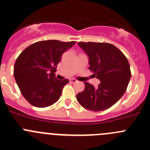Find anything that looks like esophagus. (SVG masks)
<instances>
[{"mask_svg":"<svg viewBox=\"0 0 150 150\" xmlns=\"http://www.w3.org/2000/svg\"><path fill=\"white\" fill-rule=\"evenodd\" d=\"M77 81H77L76 79H75V78H71V79L69 80V82L72 83H76Z\"/></svg>","mask_w":150,"mask_h":150,"instance_id":"1","label":"esophagus"}]
</instances>
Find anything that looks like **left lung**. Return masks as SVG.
Listing matches in <instances>:
<instances>
[{
	"label": "left lung",
	"mask_w": 150,
	"mask_h": 150,
	"mask_svg": "<svg viewBox=\"0 0 150 150\" xmlns=\"http://www.w3.org/2000/svg\"><path fill=\"white\" fill-rule=\"evenodd\" d=\"M88 57V69L100 81L98 87L85 82V88L76 95L83 108L100 111L114 105L126 91L131 72L122 52L109 43L78 42Z\"/></svg>",
	"instance_id": "left-lung-1"
}]
</instances>
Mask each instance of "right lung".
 Segmentation results:
<instances>
[{
	"label": "right lung",
	"instance_id": "add662e5",
	"mask_svg": "<svg viewBox=\"0 0 150 150\" xmlns=\"http://www.w3.org/2000/svg\"><path fill=\"white\" fill-rule=\"evenodd\" d=\"M75 42L45 40L26 47L16 60L14 77L23 97L35 107L45 108L57 102L69 80L56 79L54 72L61 56Z\"/></svg>",
	"mask_w": 150,
	"mask_h": 150
}]
</instances>
